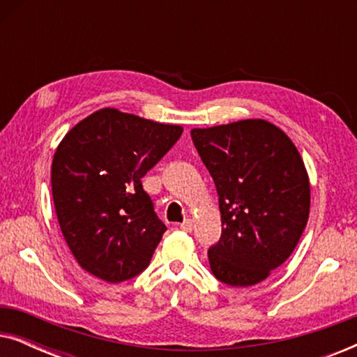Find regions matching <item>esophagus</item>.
I'll return each mask as SVG.
<instances>
[{
  "mask_svg": "<svg viewBox=\"0 0 357 357\" xmlns=\"http://www.w3.org/2000/svg\"><path fill=\"white\" fill-rule=\"evenodd\" d=\"M180 229H182V231H185V232H190L193 229V221L192 219H185V221L180 224Z\"/></svg>",
  "mask_w": 357,
  "mask_h": 357,
  "instance_id": "1",
  "label": "esophagus"
}]
</instances>
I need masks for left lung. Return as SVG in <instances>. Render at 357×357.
<instances>
[{"instance_id": "1", "label": "left lung", "mask_w": 357, "mask_h": 357, "mask_svg": "<svg viewBox=\"0 0 357 357\" xmlns=\"http://www.w3.org/2000/svg\"><path fill=\"white\" fill-rule=\"evenodd\" d=\"M192 139L219 197L222 234L208 250L213 275L253 286L281 266L310 211L309 174L281 128L261 119L193 128Z\"/></svg>"}]
</instances>
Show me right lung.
Listing matches in <instances>:
<instances>
[{"instance_id":"add662e5","label":"right lung","mask_w":357,"mask_h":357,"mask_svg":"<svg viewBox=\"0 0 357 357\" xmlns=\"http://www.w3.org/2000/svg\"><path fill=\"white\" fill-rule=\"evenodd\" d=\"M183 128L100 109L65 135L52 162V193L63 237L82 270L107 282L139 275L167 227L141 178Z\"/></svg>"}]
</instances>
